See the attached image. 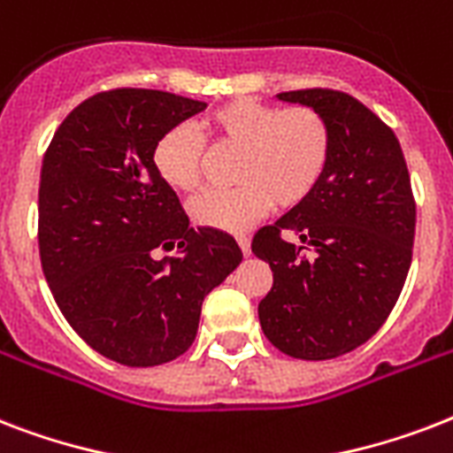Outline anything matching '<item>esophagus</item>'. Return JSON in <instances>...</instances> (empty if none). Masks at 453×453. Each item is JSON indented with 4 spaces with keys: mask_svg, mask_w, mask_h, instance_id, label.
Returning <instances> with one entry per match:
<instances>
[{
    "mask_svg": "<svg viewBox=\"0 0 453 453\" xmlns=\"http://www.w3.org/2000/svg\"><path fill=\"white\" fill-rule=\"evenodd\" d=\"M234 240H237V244H240L242 254H244V256L251 254V242H249L247 234H237V237H234Z\"/></svg>",
    "mask_w": 453,
    "mask_h": 453,
    "instance_id": "esophagus-1",
    "label": "esophagus"
}]
</instances>
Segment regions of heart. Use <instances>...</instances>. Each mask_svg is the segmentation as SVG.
Returning a JSON list of instances; mask_svg holds the SVG:
<instances>
[{
    "instance_id": "heart-1",
    "label": "heart",
    "mask_w": 453,
    "mask_h": 453,
    "mask_svg": "<svg viewBox=\"0 0 453 453\" xmlns=\"http://www.w3.org/2000/svg\"><path fill=\"white\" fill-rule=\"evenodd\" d=\"M202 129L220 150H240L233 190L192 199L190 216L202 227L242 233L277 209H296L315 192L331 157V129L308 105L282 108L258 98H234L211 110ZM157 176L178 192L204 183L206 143L188 124L164 134L152 152Z\"/></svg>"
}]
</instances>
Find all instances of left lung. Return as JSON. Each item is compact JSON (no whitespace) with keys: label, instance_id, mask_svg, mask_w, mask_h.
I'll return each instance as SVG.
<instances>
[{"label":"left lung","instance_id":"8db88e82","mask_svg":"<svg viewBox=\"0 0 453 453\" xmlns=\"http://www.w3.org/2000/svg\"><path fill=\"white\" fill-rule=\"evenodd\" d=\"M331 129L324 178L301 206L254 234L273 270L258 303L263 334L284 355L331 359L366 343L400 298L414 249L416 202L400 141L357 98L284 91Z\"/></svg>","mask_w":453,"mask_h":453}]
</instances>
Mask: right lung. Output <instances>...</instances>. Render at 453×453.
<instances>
[{"label":"right lung","mask_w":453,"mask_h":453,"mask_svg":"<svg viewBox=\"0 0 453 453\" xmlns=\"http://www.w3.org/2000/svg\"><path fill=\"white\" fill-rule=\"evenodd\" d=\"M206 103L112 88L80 103L46 148L39 258L60 312L103 357L157 366L197 336L202 301L242 261L223 230L190 227L152 152ZM179 247L157 262L155 248Z\"/></svg>","instance_id":"add662e5"}]
</instances>
